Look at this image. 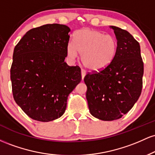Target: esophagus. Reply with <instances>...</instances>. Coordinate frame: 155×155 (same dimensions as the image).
I'll return each mask as SVG.
<instances>
[{
    "mask_svg": "<svg viewBox=\"0 0 155 155\" xmlns=\"http://www.w3.org/2000/svg\"><path fill=\"white\" fill-rule=\"evenodd\" d=\"M81 79H84V78L85 75H86V72H85L84 70H81Z\"/></svg>",
    "mask_w": 155,
    "mask_h": 155,
    "instance_id": "esophagus-1",
    "label": "esophagus"
}]
</instances>
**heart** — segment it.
Returning <instances> with one entry per match:
<instances>
[{"mask_svg": "<svg viewBox=\"0 0 155 155\" xmlns=\"http://www.w3.org/2000/svg\"><path fill=\"white\" fill-rule=\"evenodd\" d=\"M117 48L118 43L114 36L85 28L74 33V42L68 44L66 51L71 60L77 58L79 53L84 66L92 71H99L112 63Z\"/></svg>", "mask_w": 155, "mask_h": 155, "instance_id": "heart-1", "label": "heart"}]
</instances>
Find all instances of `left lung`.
Returning <instances> with one entry per match:
<instances>
[{
	"label": "left lung",
	"mask_w": 155,
	"mask_h": 155,
	"mask_svg": "<svg viewBox=\"0 0 155 155\" xmlns=\"http://www.w3.org/2000/svg\"><path fill=\"white\" fill-rule=\"evenodd\" d=\"M118 43L112 63L99 72L87 74L86 97L90 114L104 121L118 120L139 98L143 63L139 43L127 31L110 26Z\"/></svg>",
	"instance_id": "obj_1"
}]
</instances>
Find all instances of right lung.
I'll use <instances>...</instances> for the list:
<instances>
[{
    "label": "right lung",
    "mask_w": 155,
    "mask_h": 155,
    "mask_svg": "<svg viewBox=\"0 0 155 155\" xmlns=\"http://www.w3.org/2000/svg\"><path fill=\"white\" fill-rule=\"evenodd\" d=\"M71 29L47 24L28 31L16 45L11 67L14 99L33 120L49 122L65 113L68 96L81 80L79 66H69Z\"/></svg>",
    "instance_id": "obj_1"
}]
</instances>
